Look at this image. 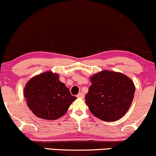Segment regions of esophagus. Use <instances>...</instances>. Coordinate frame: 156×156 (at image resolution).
Segmentation results:
<instances>
[{
	"instance_id": "1",
	"label": "esophagus",
	"mask_w": 156,
	"mask_h": 156,
	"mask_svg": "<svg viewBox=\"0 0 156 156\" xmlns=\"http://www.w3.org/2000/svg\"><path fill=\"white\" fill-rule=\"evenodd\" d=\"M77 98H84V94L82 93H80L79 94L76 96Z\"/></svg>"
}]
</instances>
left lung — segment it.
I'll list each match as a JSON object with an SVG mask.
<instances>
[{
    "label": "left lung",
    "mask_w": 156,
    "mask_h": 156,
    "mask_svg": "<svg viewBox=\"0 0 156 156\" xmlns=\"http://www.w3.org/2000/svg\"><path fill=\"white\" fill-rule=\"evenodd\" d=\"M90 81L85 103L91 113L108 122L124 116L134 97L132 80L122 73L104 70L91 76Z\"/></svg>",
    "instance_id": "obj_1"
}]
</instances>
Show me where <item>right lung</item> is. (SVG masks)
I'll list each match as a JSON object with an SVG mask.
<instances>
[{
  "instance_id": "add662e5",
  "label": "right lung",
  "mask_w": 156,
  "mask_h": 156,
  "mask_svg": "<svg viewBox=\"0 0 156 156\" xmlns=\"http://www.w3.org/2000/svg\"><path fill=\"white\" fill-rule=\"evenodd\" d=\"M59 75L46 71L30 79L25 85L24 97L29 109L38 118L57 120L66 112L76 97L71 96Z\"/></svg>"
}]
</instances>
